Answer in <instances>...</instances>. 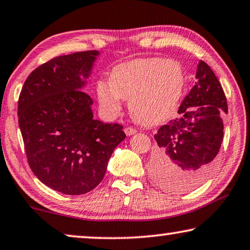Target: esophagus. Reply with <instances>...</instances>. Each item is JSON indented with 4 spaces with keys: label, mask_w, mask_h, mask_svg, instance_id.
<instances>
[{
    "label": "esophagus",
    "mask_w": 250,
    "mask_h": 250,
    "mask_svg": "<svg viewBox=\"0 0 250 250\" xmlns=\"http://www.w3.org/2000/svg\"><path fill=\"white\" fill-rule=\"evenodd\" d=\"M125 132L126 136H132V135H135L137 131L133 128H131V126H126V128L125 129Z\"/></svg>",
    "instance_id": "1"
}]
</instances>
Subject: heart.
Returning a JSON list of instances; mask_svg holds the SVG:
<instances>
[{
  "mask_svg": "<svg viewBox=\"0 0 250 250\" xmlns=\"http://www.w3.org/2000/svg\"><path fill=\"white\" fill-rule=\"evenodd\" d=\"M185 87V72L174 60L137 59L115 65L108 83H97V98L108 115L129 100V112L139 125L152 126L167 121L177 110Z\"/></svg>",
  "mask_w": 250,
  "mask_h": 250,
  "instance_id": "b5f03b06",
  "label": "heart"
}]
</instances>
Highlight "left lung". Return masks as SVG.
Listing matches in <instances>:
<instances>
[{
	"mask_svg": "<svg viewBox=\"0 0 250 250\" xmlns=\"http://www.w3.org/2000/svg\"><path fill=\"white\" fill-rule=\"evenodd\" d=\"M179 117L154 135L157 146L150 172L165 190L187 192L208 178L223 140L222 115L228 113L224 91L204 61L196 83L179 107Z\"/></svg>",
	"mask_w": 250,
	"mask_h": 250,
	"instance_id": "8db88e82",
	"label": "left lung"
}]
</instances>
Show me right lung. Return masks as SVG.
I'll use <instances>...</instances> for the list:
<instances>
[{
  "label": "right lung",
  "instance_id": "add662e5",
  "mask_svg": "<svg viewBox=\"0 0 250 250\" xmlns=\"http://www.w3.org/2000/svg\"><path fill=\"white\" fill-rule=\"evenodd\" d=\"M98 51L58 56L28 76L18 118L28 163L55 191L83 195L103 180L108 160L125 138L124 126L95 120L83 89Z\"/></svg>",
  "mask_w": 250,
  "mask_h": 250
}]
</instances>
